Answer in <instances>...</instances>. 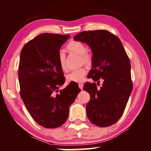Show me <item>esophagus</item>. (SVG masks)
I'll use <instances>...</instances> for the list:
<instances>
[{"label": "esophagus", "instance_id": "esophagus-1", "mask_svg": "<svg viewBox=\"0 0 151 151\" xmlns=\"http://www.w3.org/2000/svg\"><path fill=\"white\" fill-rule=\"evenodd\" d=\"M78 86H79V88L81 89V90H83V83H79Z\"/></svg>", "mask_w": 151, "mask_h": 151}]
</instances>
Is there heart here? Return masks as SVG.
<instances>
[{
	"instance_id": "heart-1",
	"label": "heart",
	"mask_w": 151,
	"mask_h": 151,
	"mask_svg": "<svg viewBox=\"0 0 151 151\" xmlns=\"http://www.w3.org/2000/svg\"><path fill=\"white\" fill-rule=\"evenodd\" d=\"M68 48L72 52L76 53L78 55L81 56V61L86 65H91L92 63V57L90 55L87 54L86 46L81 42L72 41L68 45ZM58 60H59L60 66L63 71H66L67 68L65 64V55L62 52L59 53L58 55ZM86 74V69L85 67H82L72 71L68 74L66 76V81L68 82H73V83H81L85 80V75Z\"/></svg>"
}]
</instances>
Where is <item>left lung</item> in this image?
I'll return each instance as SVG.
<instances>
[{"label": "left lung", "mask_w": 151, "mask_h": 151, "mask_svg": "<svg viewBox=\"0 0 151 151\" xmlns=\"http://www.w3.org/2000/svg\"><path fill=\"white\" fill-rule=\"evenodd\" d=\"M73 39L91 48L89 77L97 84L101 78L103 80L100 88L94 83L84 85L91 96L86 108L88 118L98 127L111 126L122 115L132 90L129 58L120 39L108 30L83 31Z\"/></svg>", "instance_id": "left-lung-1"}]
</instances>
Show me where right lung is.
<instances>
[{
	"mask_svg": "<svg viewBox=\"0 0 151 151\" xmlns=\"http://www.w3.org/2000/svg\"><path fill=\"white\" fill-rule=\"evenodd\" d=\"M69 35L42 33L30 40L20 52L19 81L20 97L32 119L45 128L54 129L66 122L69 107L81 92L78 84L65 88L58 55Z\"/></svg>",
	"mask_w": 151,
	"mask_h": 151,
	"instance_id": "right-lung-1",
	"label": "right lung"
}]
</instances>
